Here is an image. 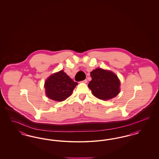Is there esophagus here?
Instances as JSON below:
<instances>
[{
	"mask_svg": "<svg viewBox=\"0 0 159 159\" xmlns=\"http://www.w3.org/2000/svg\"><path fill=\"white\" fill-rule=\"evenodd\" d=\"M82 82H83V83H86L87 82H88V80H87L86 79H85V80H83Z\"/></svg>",
	"mask_w": 159,
	"mask_h": 159,
	"instance_id": "1",
	"label": "esophagus"
}]
</instances>
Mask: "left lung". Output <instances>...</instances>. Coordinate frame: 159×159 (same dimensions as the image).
<instances>
[{
    "label": "left lung",
    "instance_id": "1",
    "mask_svg": "<svg viewBox=\"0 0 159 159\" xmlns=\"http://www.w3.org/2000/svg\"><path fill=\"white\" fill-rule=\"evenodd\" d=\"M91 76L92 80L88 87L95 97L105 101L114 98L119 93L120 82L113 72L96 68L91 72Z\"/></svg>",
    "mask_w": 159,
    "mask_h": 159
}]
</instances>
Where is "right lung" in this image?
<instances>
[{
  "label": "right lung",
  "instance_id": "obj_1",
  "mask_svg": "<svg viewBox=\"0 0 159 159\" xmlns=\"http://www.w3.org/2000/svg\"><path fill=\"white\" fill-rule=\"evenodd\" d=\"M77 84L61 70L46 79L44 85L46 95L53 101H63L71 95Z\"/></svg>",
  "mask_w": 159,
  "mask_h": 159
}]
</instances>
